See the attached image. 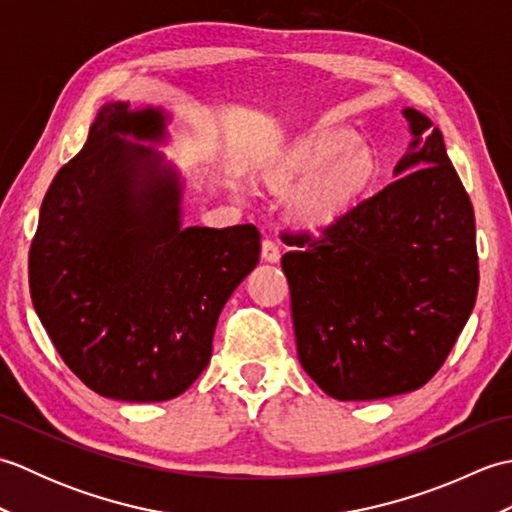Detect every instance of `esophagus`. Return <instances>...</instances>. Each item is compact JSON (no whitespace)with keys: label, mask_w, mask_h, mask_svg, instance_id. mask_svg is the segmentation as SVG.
I'll list each match as a JSON object with an SVG mask.
<instances>
[{"label":"esophagus","mask_w":512,"mask_h":512,"mask_svg":"<svg viewBox=\"0 0 512 512\" xmlns=\"http://www.w3.org/2000/svg\"><path fill=\"white\" fill-rule=\"evenodd\" d=\"M262 259L268 264H277L281 259V250L273 242V239H264V242H262Z\"/></svg>","instance_id":"34e87169"}]
</instances>
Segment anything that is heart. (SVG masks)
Instances as JSON below:
<instances>
[{"mask_svg":"<svg viewBox=\"0 0 512 512\" xmlns=\"http://www.w3.org/2000/svg\"><path fill=\"white\" fill-rule=\"evenodd\" d=\"M374 151L347 129L297 138L268 165L264 178L277 195H290L288 213L303 231L328 233L343 224L378 180Z\"/></svg>","mask_w":512,"mask_h":512,"instance_id":"b5f03b06","label":"heart"}]
</instances>
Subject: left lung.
<instances>
[{
	"label": "left lung",
	"instance_id": "obj_1",
	"mask_svg": "<svg viewBox=\"0 0 512 512\" xmlns=\"http://www.w3.org/2000/svg\"><path fill=\"white\" fill-rule=\"evenodd\" d=\"M394 180L323 239L281 257L299 363L336 400L422 387L469 321L480 270L473 204L442 132L405 107Z\"/></svg>",
	"mask_w": 512,
	"mask_h": 512
}]
</instances>
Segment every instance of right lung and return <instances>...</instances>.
<instances>
[{"instance_id": "obj_1", "label": "right lung", "mask_w": 512, "mask_h": 512, "mask_svg": "<svg viewBox=\"0 0 512 512\" xmlns=\"http://www.w3.org/2000/svg\"><path fill=\"white\" fill-rule=\"evenodd\" d=\"M171 112L105 103L54 176L30 246L32 306L96 394L162 402L211 361L233 290L259 262L253 224L182 226L184 178L162 151Z\"/></svg>"}]
</instances>
